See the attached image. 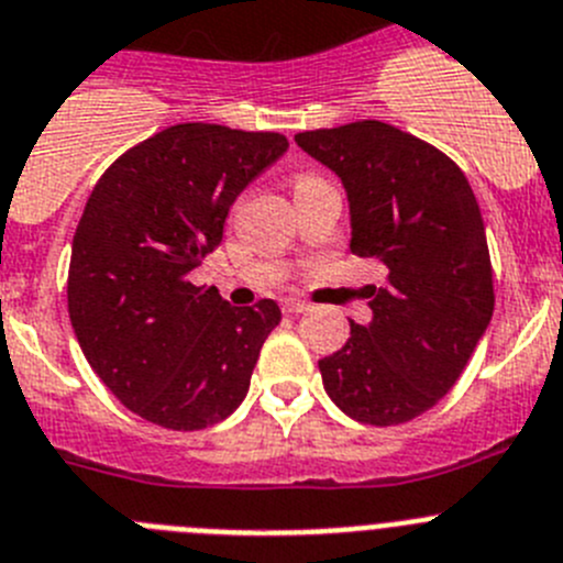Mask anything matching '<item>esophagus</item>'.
I'll return each mask as SVG.
<instances>
[{
  "instance_id": "obj_1",
  "label": "esophagus",
  "mask_w": 563,
  "mask_h": 563,
  "mask_svg": "<svg viewBox=\"0 0 563 563\" xmlns=\"http://www.w3.org/2000/svg\"><path fill=\"white\" fill-rule=\"evenodd\" d=\"M280 306H283V311L286 313H306L308 308V302H302V300H297V297H286V300H280Z\"/></svg>"
}]
</instances>
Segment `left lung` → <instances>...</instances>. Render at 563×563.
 I'll return each instance as SVG.
<instances>
[{
	"instance_id": "8db88e82",
	"label": "left lung",
	"mask_w": 563,
	"mask_h": 563,
	"mask_svg": "<svg viewBox=\"0 0 563 563\" xmlns=\"http://www.w3.org/2000/svg\"><path fill=\"white\" fill-rule=\"evenodd\" d=\"M294 140L342 179L353 255L387 269L373 319L319 358L325 393L353 420L407 423L454 387L494 313L483 212L449 156L382 120Z\"/></svg>"
}]
</instances>
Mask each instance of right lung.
I'll return each mask as SVG.
<instances>
[{
  "label": "right lung",
  "instance_id": "obj_1",
  "mask_svg": "<svg viewBox=\"0 0 563 563\" xmlns=\"http://www.w3.org/2000/svg\"><path fill=\"white\" fill-rule=\"evenodd\" d=\"M286 148L275 131L170 125L125 151L86 201L69 319L100 382L156 427H212L250 393L280 308L230 306L216 286H194L190 272L221 244L244 187Z\"/></svg>",
  "mask_w": 563,
  "mask_h": 563
}]
</instances>
